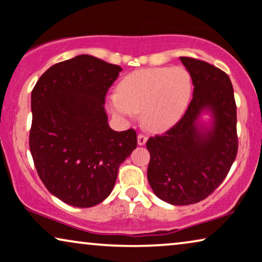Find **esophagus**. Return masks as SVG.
Here are the masks:
<instances>
[{
    "instance_id": "1",
    "label": "esophagus",
    "mask_w": 262,
    "mask_h": 262,
    "mask_svg": "<svg viewBox=\"0 0 262 262\" xmlns=\"http://www.w3.org/2000/svg\"><path fill=\"white\" fill-rule=\"evenodd\" d=\"M146 141H147V137H146V135H144V134H139L138 135V145L139 146L145 145Z\"/></svg>"
}]
</instances>
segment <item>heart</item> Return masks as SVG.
<instances>
[{"mask_svg":"<svg viewBox=\"0 0 262 262\" xmlns=\"http://www.w3.org/2000/svg\"><path fill=\"white\" fill-rule=\"evenodd\" d=\"M191 89L190 74L182 67L138 69L120 80L116 95L107 99V109L121 121L140 114L146 128L163 132L186 113Z\"/></svg>","mask_w":262,"mask_h":262,"instance_id":"1","label":"heart"}]
</instances>
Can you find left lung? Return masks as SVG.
I'll use <instances>...</instances> for the list:
<instances>
[{
	"label": "left lung",
	"mask_w": 262,
	"mask_h": 262,
	"mask_svg": "<svg viewBox=\"0 0 262 262\" xmlns=\"http://www.w3.org/2000/svg\"><path fill=\"white\" fill-rule=\"evenodd\" d=\"M180 60L193 81V99L170 130L146 142L147 180L160 200L190 205L213 193L236 158V103L226 73L195 58ZM204 114L210 116L208 124Z\"/></svg>",
	"instance_id": "left-lung-1"
}]
</instances>
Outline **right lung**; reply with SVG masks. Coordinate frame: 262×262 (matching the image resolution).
I'll list each match as a JSON object with an SVG mask.
<instances>
[{
  "mask_svg": "<svg viewBox=\"0 0 262 262\" xmlns=\"http://www.w3.org/2000/svg\"><path fill=\"white\" fill-rule=\"evenodd\" d=\"M122 71L91 55L56 63L31 93L30 149L41 182L74 207L109 196L121 163L137 148L133 129L107 123L105 95Z\"/></svg>",
  "mask_w": 262,
  "mask_h": 262,
  "instance_id": "add662e5",
  "label": "right lung"
}]
</instances>
